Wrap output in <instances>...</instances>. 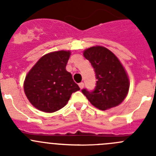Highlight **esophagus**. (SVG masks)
Here are the masks:
<instances>
[{
  "mask_svg": "<svg viewBox=\"0 0 156 156\" xmlns=\"http://www.w3.org/2000/svg\"><path fill=\"white\" fill-rule=\"evenodd\" d=\"M79 87H80V88H81V89H82L83 88H84V83L83 82H81V83H79Z\"/></svg>",
  "mask_w": 156,
  "mask_h": 156,
  "instance_id": "obj_1",
  "label": "esophagus"
}]
</instances>
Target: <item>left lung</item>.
Wrapping results in <instances>:
<instances>
[{
	"mask_svg": "<svg viewBox=\"0 0 156 156\" xmlns=\"http://www.w3.org/2000/svg\"><path fill=\"white\" fill-rule=\"evenodd\" d=\"M83 55L91 62L97 79L94 91L82 89L83 94L92 105L102 111L120 105L126 98L130 85L119 58L103 46L85 49Z\"/></svg>",
	"mask_w": 156,
	"mask_h": 156,
	"instance_id": "1",
	"label": "left lung"
}]
</instances>
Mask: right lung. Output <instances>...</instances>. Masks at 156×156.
<instances>
[{"mask_svg": "<svg viewBox=\"0 0 156 156\" xmlns=\"http://www.w3.org/2000/svg\"><path fill=\"white\" fill-rule=\"evenodd\" d=\"M70 51L46 54L26 75L24 90L30 104L40 111L52 113L65 107L71 94L80 88L66 71Z\"/></svg>", "mask_w": 156, "mask_h": 156, "instance_id": "1", "label": "right lung"}]
</instances>
